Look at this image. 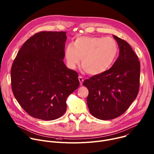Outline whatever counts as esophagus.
<instances>
[{"mask_svg": "<svg viewBox=\"0 0 154 154\" xmlns=\"http://www.w3.org/2000/svg\"><path fill=\"white\" fill-rule=\"evenodd\" d=\"M78 79H79V81L80 84H81V85H82V82H83V81H84V79H83V78H82L81 76H79V77H78Z\"/></svg>", "mask_w": 154, "mask_h": 154, "instance_id": "obj_1", "label": "esophagus"}]
</instances>
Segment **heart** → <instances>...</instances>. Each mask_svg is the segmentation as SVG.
Listing matches in <instances>:
<instances>
[{"mask_svg": "<svg viewBox=\"0 0 154 154\" xmlns=\"http://www.w3.org/2000/svg\"><path fill=\"white\" fill-rule=\"evenodd\" d=\"M118 53V46L111 37H78L68 44L64 56L67 66L75 69L81 59L82 68L88 74L98 75L107 71L114 63Z\"/></svg>", "mask_w": 154, "mask_h": 154, "instance_id": "obj_1", "label": "heart"}]
</instances>
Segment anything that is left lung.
Listing matches in <instances>:
<instances>
[{"label":"left lung","mask_w":154,"mask_h":154,"mask_svg":"<svg viewBox=\"0 0 154 154\" xmlns=\"http://www.w3.org/2000/svg\"><path fill=\"white\" fill-rule=\"evenodd\" d=\"M113 37L119 47V55L112 67L82 83L89 91V110L101 120H111L124 114L137 97L140 89L138 56L127 42L116 35Z\"/></svg>","instance_id":"1"}]
</instances>
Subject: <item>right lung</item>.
<instances>
[{"label":"right lung","mask_w":154,"mask_h":154,"mask_svg":"<svg viewBox=\"0 0 154 154\" xmlns=\"http://www.w3.org/2000/svg\"><path fill=\"white\" fill-rule=\"evenodd\" d=\"M65 32H40L22 46L11 69V88L30 116L45 121L61 117L67 97L79 86L78 74L63 60Z\"/></svg>","instance_id":"1"}]
</instances>
